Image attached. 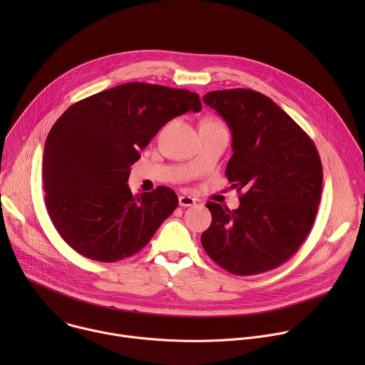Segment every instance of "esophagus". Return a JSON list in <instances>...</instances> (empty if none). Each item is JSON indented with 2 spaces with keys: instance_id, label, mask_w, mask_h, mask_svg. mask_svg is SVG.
Listing matches in <instances>:
<instances>
[{
  "instance_id": "esophagus-1",
  "label": "esophagus",
  "mask_w": 365,
  "mask_h": 365,
  "mask_svg": "<svg viewBox=\"0 0 365 365\" xmlns=\"http://www.w3.org/2000/svg\"><path fill=\"white\" fill-rule=\"evenodd\" d=\"M195 203H196V199L192 197V196H187V195H180V196H179V205L183 206V207L193 206Z\"/></svg>"
}]
</instances>
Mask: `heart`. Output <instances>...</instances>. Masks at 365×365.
Masks as SVG:
<instances>
[{
	"instance_id": "obj_1",
	"label": "heart",
	"mask_w": 365,
	"mask_h": 365,
	"mask_svg": "<svg viewBox=\"0 0 365 365\" xmlns=\"http://www.w3.org/2000/svg\"><path fill=\"white\" fill-rule=\"evenodd\" d=\"M214 121H217V120H214ZM220 123H221V121H220Z\"/></svg>"
}]
</instances>
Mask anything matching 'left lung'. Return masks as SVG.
Wrapping results in <instances>:
<instances>
[{
	"label": "left lung",
	"instance_id": "left-lung-1",
	"mask_svg": "<svg viewBox=\"0 0 365 365\" xmlns=\"http://www.w3.org/2000/svg\"><path fill=\"white\" fill-rule=\"evenodd\" d=\"M232 135L225 175L244 190L240 206L206 207L211 227L200 242L227 272L252 276L279 267L299 250L318 214L322 163L310 137L266 95L252 89L207 92Z\"/></svg>",
	"mask_w": 365,
	"mask_h": 365
}]
</instances>
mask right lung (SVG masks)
I'll return each mask as SVG.
<instances>
[{
  "instance_id": "right-lung-1",
  "label": "right lung",
  "mask_w": 365,
  "mask_h": 365,
  "mask_svg": "<svg viewBox=\"0 0 365 365\" xmlns=\"http://www.w3.org/2000/svg\"><path fill=\"white\" fill-rule=\"evenodd\" d=\"M186 89L130 82L71 106L51 127L41 179L47 214L81 255L114 263L138 252L179 205L166 186L134 196L131 165L178 115L200 111Z\"/></svg>"
}]
</instances>
